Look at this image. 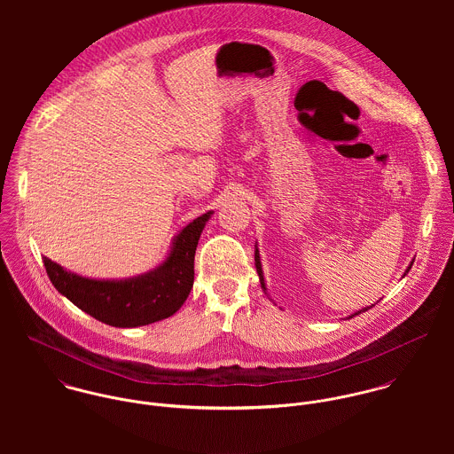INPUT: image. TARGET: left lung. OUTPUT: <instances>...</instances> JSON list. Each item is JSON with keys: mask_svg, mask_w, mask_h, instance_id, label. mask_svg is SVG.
I'll return each mask as SVG.
<instances>
[{"mask_svg": "<svg viewBox=\"0 0 454 454\" xmlns=\"http://www.w3.org/2000/svg\"><path fill=\"white\" fill-rule=\"evenodd\" d=\"M414 262V260H412ZM412 262L409 263V267L405 269V272H409V269H411V265H412ZM255 267H257V272H259V278H260V285H262V288H263V292L267 290L265 288V281H263V270H262V263H260V254H259V248H257V245H255ZM405 272H403V276H405ZM374 306V304H372ZM372 306H367V308H364V309H360V311H356V313H353L351 317H348V318H353V317H356V315H360V313H364V311H367V309H371Z\"/></svg>", "mask_w": 454, "mask_h": 454, "instance_id": "left-lung-1", "label": "left lung"}]
</instances>
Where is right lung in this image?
Segmentation results:
<instances>
[{
	"mask_svg": "<svg viewBox=\"0 0 454 454\" xmlns=\"http://www.w3.org/2000/svg\"><path fill=\"white\" fill-rule=\"evenodd\" d=\"M213 211L197 216L173 239L168 257L155 269L126 279H94L66 270L43 257L47 274L59 294L103 324L134 328L173 317L194 285L195 248Z\"/></svg>",
	"mask_w": 454,
	"mask_h": 454,
	"instance_id": "obj_1",
	"label": "right lung"
}]
</instances>
